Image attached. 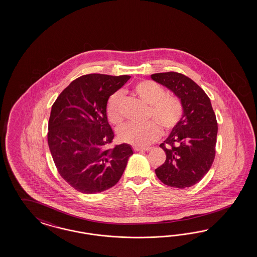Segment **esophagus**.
<instances>
[{"label": "esophagus", "mask_w": 257, "mask_h": 257, "mask_svg": "<svg viewBox=\"0 0 257 257\" xmlns=\"http://www.w3.org/2000/svg\"><path fill=\"white\" fill-rule=\"evenodd\" d=\"M134 149V151H136V152H140V151H150L151 150V147H139V146H135V147H133Z\"/></svg>", "instance_id": "34e87169"}]
</instances>
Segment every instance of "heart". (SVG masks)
Returning a JSON list of instances; mask_svg holds the SVG:
<instances>
[{"mask_svg":"<svg viewBox=\"0 0 257 257\" xmlns=\"http://www.w3.org/2000/svg\"><path fill=\"white\" fill-rule=\"evenodd\" d=\"M133 92L149 105L147 118L155 120L167 131L172 130L179 123L184 114V106L178 97L168 95L162 86L149 80L137 83L133 87ZM121 101L122 94L115 92L106 103V115L113 124H118L123 119ZM155 121L127 123L119 129L118 137L125 143L146 146L161 137V129Z\"/></svg>","mask_w":257,"mask_h":257,"instance_id":"b5f03b06","label":"heart"}]
</instances>
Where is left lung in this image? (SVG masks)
<instances>
[{
  "mask_svg": "<svg viewBox=\"0 0 257 257\" xmlns=\"http://www.w3.org/2000/svg\"><path fill=\"white\" fill-rule=\"evenodd\" d=\"M151 77L171 89L184 106L179 123L160 144L167 158L156 169V176L169 187H192L210 170L216 156L218 122L210 99L193 80L179 72Z\"/></svg>",
  "mask_w": 257,
  "mask_h": 257,
  "instance_id": "1",
  "label": "left lung"
}]
</instances>
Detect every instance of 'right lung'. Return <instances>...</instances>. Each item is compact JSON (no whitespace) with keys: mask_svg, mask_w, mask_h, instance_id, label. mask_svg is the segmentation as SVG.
<instances>
[{"mask_svg":"<svg viewBox=\"0 0 257 257\" xmlns=\"http://www.w3.org/2000/svg\"><path fill=\"white\" fill-rule=\"evenodd\" d=\"M130 78L83 75L72 81L52 106L48 145L58 173L79 192L94 194L114 187L133 155L125 143L108 149L114 132L106 116L109 97Z\"/></svg>","mask_w":257,"mask_h":257,"instance_id":"obj_1","label":"right lung"}]
</instances>
